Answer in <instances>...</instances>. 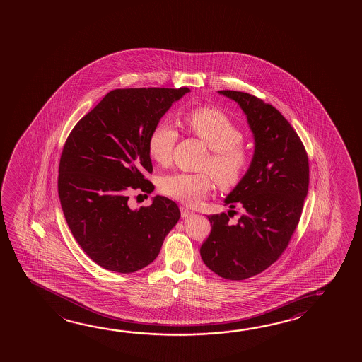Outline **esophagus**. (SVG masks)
Here are the masks:
<instances>
[{"mask_svg":"<svg viewBox=\"0 0 362 362\" xmlns=\"http://www.w3.org/2000/svg\"><path fill=\"white\" fill-rule=\"evenodd\" d=\"M180 214H182V217H183V218H188L189 216H192V214H193V212H192V211H189L188 208L180 207Z\"/></svg>","mask_w":362,"mask_h":362,"instance_id":"obj_1","label":"esophagus"}]
</instances>
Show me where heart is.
I'll return each instance as SVG.
<instances>
[{"mask_svg": "<svg viewBox=\"0 0 362 362\" xmlns=\"http://www.w3.org/2000/svg\"><path fill=\"white\" fill-rule=\"evenodd\" d=\"M184 126L209 148L203 168L214 174L222 188H231L243 179L250 164V153L241 143L243 132L225 112L214 107L194 108L184 116ZM178 131L168 121L155 124L148 136V154L153 160L166 165L172 160ZM214 188L211 173H173L163 177V194L188 206H194Z\"/></svg>", "mask_w": 362, "mask_h": 362, "instance_id": "b5f03b06", "label": "heart"}]
</instances>
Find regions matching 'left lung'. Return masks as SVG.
Here are the masks:
<instances>
[{"instance_id": "1", "label": "left lung", "mask_w": 362, "mask_h": 362, "mask_svg": "<svg viewBox=\"0 0 362 362\" xmlns=\"http://www.w3.org/2000/svg\"><path fill=\"white\" fill-rule=\"evenodd\" d=\"M218 93L241 107L255 148L247 172L225 198L230 208L241 206L243 214L236 223L230 214L208 216L212 230L201 256L221 278L243 280L274 264L291 241L308 193V156L275 107L238 90Z\"/></svg>"}]
</instances>
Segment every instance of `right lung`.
I'll list each match as a JSON object with an SVG mask.
<instances>
[{"instance_id":"right-lung-1","label":"right lung","mask_w":362,"mask_h":362,"mask_svg":"<svg viewBox=\"0 0 362 362\" xmlns=\"http://www.w3.org/2000/svg\"><path fill=\"white\" fill-rule=\"evenodd\" d=\"M189 88H127L108 92L81 119L60 156L58 193L66 223L84 252L100 267L135 273L160 252L180 218L163 196L131 209L129 194L151 193L148 141L155 124Z\"/></svg>"}]
</instances>
